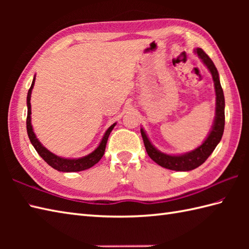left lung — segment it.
I'll return each mask as SVG.
<instances>
[{
  "label": "left lung",
  "mask_w": 249,
  "mask_h": 249,
  "mask_svg": "<svg viewBox=\"0 0 249 249\" xmlns=\"http://www.w3.org/2000/svg\"><path fill=\"white\" fill-rule=\"evenodd\" d=\"M196 53L198 54L200 60L203 62V64L208 67L211 75H212L216 94V108H215V120L212 128L203 141V143L199 145L197 149L190 152L184 153V154L178 155H170L162 153L152 144L149 137L146 136L144 129L141 127V136L144 142V146L147 155H149L157 165H160L166 169H170L174 171H189L198 168L199 166L208 160V157L212 154L215 147L221 140V137L224 134L225 128V96L224 91L221 89L219 75L217 68L215 67L213 61L210 59L208 54L201 49L197 48L195 50Z\"/></svg>",
  "instance_id": "obj_1"
}]
</instances>
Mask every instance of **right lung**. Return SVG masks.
I'll return each instance as SVG.
<instances>
[{
  "instance_id": "obj_1",
  "label": "right lung",
  "mask_w": 249,
  "mask_h": 249,
  "mask_svg": "<svg viewBox=\"0 0 249 249\" xmlns=\"http://www.w3.org/2000/svg\"><path fill=\"white\" fill-rule=\"evenodd\" d=\"M35 83V76L33 81H32L31 88L28 92V97H26V106H28V116H26V130H28V136L29 139L31 141L32 145L34 146V149L36 152L38 153L39 156L43 158V160L48 163L49 166H51L53 169L57 171H62V172H77V171H83L87 170V169L93 167L95 163H97L102 157L104 156V153L106 150V144H107V141L109 138V135L112 129L114 128V126L116 123L112 124L110 127L106 130V133L103 137L102 141L98 144V146L95 149L92 153H89V155L83 156L80 158H64V157H60L53 153L50 152L49 150H47L46 147L40 143V141L37 139V137L33 130V126H32L31 123V94H32V89H33Z\"/></svg>"
}]
</instances>
